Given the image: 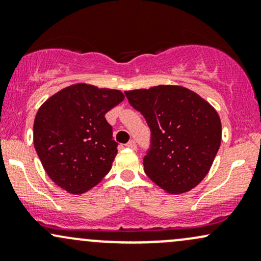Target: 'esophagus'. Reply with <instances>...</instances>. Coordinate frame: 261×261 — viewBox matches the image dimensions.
<instances>
[{
  "label": "esophagus",
  "instance_id": "34e87169",
  "mask_svg": "<svg viewBox=\"0 0 261 261\" xmlns=\"http://www.w3.org/2000/svg\"><path fill=\"white\" fill-rule=\"evenodd\" d=\"M126 147L131 148V149H136L137 148V145H136V142H135L134 140H131V141H128V142L126 143Z\"/></svg>",
  "mask_w": 261,
  "mask_h": 261
}]
</instances>
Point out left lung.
I'll return each instance as SVG.
<instances>
[{"instance_id": "left-lung-1", "label": "left lung", "mask_w": 261, "mask_h": 261, "mask_svg": "<svg viewBox=\"0 0 261 261\" xmlns=\"http://www.w3.org/2000/svg\"><path fill=\"white\" fill-rule=\"evenodd\" d=\"M151 130L143 168L169 194L187 193L205 178L221 145L220 116L196 93L179 86L125 92Z\"/></svg>"}]
</instances>
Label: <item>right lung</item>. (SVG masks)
Instances as JSON below:
<instances>
[{"label": "right lung", "instance_id": "add662e5", "mask_svg": "<svg viewBox=\"0 0 261 261\" xmlns=\"http://www.w3.org/2000/svg\"><path fill=\"white\" fill-rule=\"evenodd\" d=\"M124 100L116 89L79 83L39 108L34 147L50 179L71 194H82L109 173L118 153L106 114Z\"/></svg>", "mask_w": 261, "mask_h": 261}]
</instances>
